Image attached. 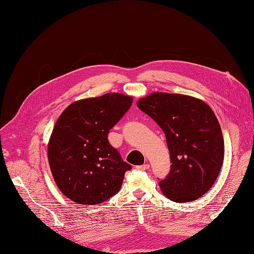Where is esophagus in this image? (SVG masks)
<instances>
[{
  "label": "esophagus",
  "instance_id": "34e87169",
  "mask_svg": "<svg viewBox=\"0 0 254 254\" xmlns=\"http://www.w3.org/2000/svg\"><path fill=\"white\" fill-rule=\"evenodd\" d=\"M136 168H137V170H141V171H147L149 168V164L146 163V164H143V165H139V166H136Z\"/></svg>",
  "mask_w": 254,
  "mask_h": 254
}]
</instances>
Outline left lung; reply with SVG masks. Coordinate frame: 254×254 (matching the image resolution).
I'll return each mask as SVG.
<instances>
[{
    "mask_svg": "<svg viewBox=\"0 0 254 254\" xmlns=\"http://www.w3.org/2000/svg\"><path fill=\"white\" fill-rule=\"evenodd\" d=\"M139 109L163 130L171 172L159 182L176 202L194 201L216 181L224 161V137L216 115L201 99L156 92L139 99Z\"/></svg>",
    "mask_w": 254,
    "mask_h": 254,
    "instance_id": "obj_1",
    "label": "left lung"
}]
</instances>
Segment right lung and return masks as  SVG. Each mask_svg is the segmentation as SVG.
<instances>
[{
    "label": "right lung",
    "mask_w": 254,
    "mask_h": 254,
    "mask_svg": "<svg viewBox=\"0 0 254 254\" xmlns=\"http://www.w3.org/2000/svg\"><path fill=\"white\" fill-rule=\"evenodd\" d=\"M131 104V96L107 93L71 104L57 120L49 163L57 187L72 201L95 205L121 190L131 165L110 145L108 133Z\"/></svg>",
    "instance_id": "obj_1"
}]
</instances>
